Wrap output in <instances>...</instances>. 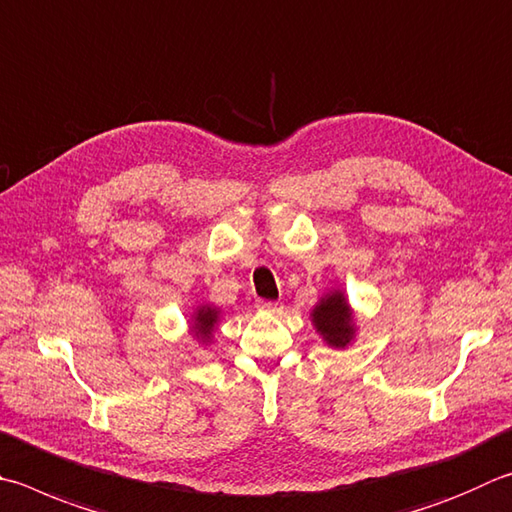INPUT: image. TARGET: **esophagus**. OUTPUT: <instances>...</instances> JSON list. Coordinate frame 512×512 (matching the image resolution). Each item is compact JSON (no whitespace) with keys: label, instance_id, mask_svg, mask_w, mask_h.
Returning a JSON list of instances; mask_svg holds the SVG:
<instances>
[{"label":"esophagus","instance_id":"obj_1","mask_svg":"<svg viewBox=\"0 0 512 512\" xmlns=\"http://www.w3.org/2000/svg\"><path fill=\"white\" fill-rule=\"evenodd\" d=\"M257 311H262V313H280L284 306H282V302H268V300H257Z\"/></svg>","mask_w":512,"mask_h":512}]
</instances>
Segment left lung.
<instances>
[{"label":"left lung","mask_w":512,"mask_h":512,"mask_svg":"<svg viewBox=\"0 0 512 512\" xmlns=\"http://www.w3.org/2000/svg\"><path fill=\"white\" fill-rule=\"evenodd\" d=\"M311 322L320 338L333 349L349 347L356 338V320L342 288H331L311 309Z\"/></svg>","instance_id":"left-lung-1"}]
</instances>
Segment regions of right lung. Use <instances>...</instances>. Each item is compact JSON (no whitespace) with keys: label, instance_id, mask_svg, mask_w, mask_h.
<instances>
[{"label":"right lung","instance_id":"1","mask_svg":"<svg viewBox=\"0 0 512 512\" xmlns=\"http://www.w3.org/2000/svg\"><path fill=\"white\" fill-rule=\"evenodd\" d=\"M219 318H221V311L217 309V306L199 304L192 313L190 333L201 342V345H210L212 333H215V329H217Z\"/></svg>","mask_w":512,"mask_h":512}]
</instances>
